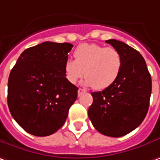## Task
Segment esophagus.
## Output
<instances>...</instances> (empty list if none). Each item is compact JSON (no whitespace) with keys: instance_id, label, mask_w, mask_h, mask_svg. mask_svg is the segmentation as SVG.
<instances>
[{"instance_id":"34e87169","label":"esophagus","mask_w":160,"mask_h":160,"mask_svg":"<svg viewBox=\"0 0 160 160\" xmlns=\"http://www.w3.org/2000/svg\"><path fill=\"white\" fill-rule=\"evenodd\" d=\"M84 92H86V90L85 89H83V88H79V90H78V96L80 97L81 94H83Z\"/></svg>"}]
</instances>
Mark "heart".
I'll list each match as a JSON object with an SVG mask.
<instances>
[{
	"instance_id": "obj_1",
	"label": "heart",
	"mask_w": 160,
	"mask_h": 160,
	"mask_svg": "<svg viewBox=\"0 0 160 160\" xmlns=\"http://www.w3.org/2000/svg\"><path fill=\"white\" fill-rule=\"evenodd\" d=\"M73 56L74 60L67 59L63 63L64 76L72 84L85 75V85L105 89L115 82L121 72L122 58L114 47L82 44L75 49Z\"/></svg>"
}]
</instances>
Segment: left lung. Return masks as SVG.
<instances>
[{
  "label": "left lung",
  "instance_id": "left-lung-1",
  "mask_svg": "<svg viewBox=\"0 0 160 160\" xmlns=\"http://www.w3.org/2000/svg\"><path fill=\"white\" fill-rule=\"evenodd\" d=\"M106 42L121 53V72L111 86L91 93L93 103L88 114L98 132L121 137L137 128L147 115L151 77L145 60L137 50L115 39Z\"/></svg>",
  "mask_w": 160,
  "mask_h": 160
}]
</instances>
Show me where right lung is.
I'll use <instances>...</instances> for the list:
<instances>
[{
    "mask_svg": "<svg viewBox=\"0 0 160 160\" xmlns=\"http://www.w3.org/2000/svg\"><path fill=\"white\" fill-rule=\"evenodd\" d=\"M73 45L44 42L26 49L8 81V106L15 121L32 135H51L66 121L78 88L66 80L63 63Z\"/></svg>",
    "mask_w": 160,
    "mask_h": 160,
    "instance_id": "obj_1",
    "label": "right lung"
}]
</instances>
